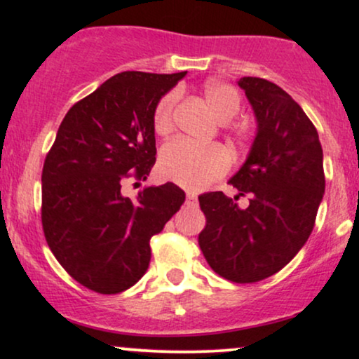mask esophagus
I'll use <instances>...</instances> for the list:
<instances>
[{"label":"esophagus","mask_w":359,"mask_h":359,"mask_svg":"<svg viewBox=\"0 0 359 359\" xmlns=\"http://www.w3.org/2000/svg\"><path fill=\"white\" fill-rule=\"evenodd\" d=\"M187 203L189 204H196L197 203V196L194 192H191V191L187 192Z\"/></svg>","instance_id":"34e87169"}]
</instances>
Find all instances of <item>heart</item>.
<instances>
[{
  "instance_id": "obj_1",
  "label": "heart",
  "mask_w": 359,
  "mask_h": 359,
  "mask_svg": "<svg viewBox=\"0 0 359 359\" xmlns=\"http://www.w3.org/2000/svg\"><path fill=\"white\" fill-rule=\"evenodd\" d=\"M177 93H168L154 111V128L158 135L170 133L174 128V109ZM203 100L219 123H228L241 111V94L231 84L221 81H209L203 88ZM160 174L182 187H208L228 172L229 156L219 147H194L182 140L168 142L160 150Z\"/></svg>"
}]
</instances>
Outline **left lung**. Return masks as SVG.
Masks as SVG:
<instances>
[{
    "instance_id": "obj_1",
    "label": "left lung",
    "mask_w": 359,
    "mask_h": 359,
    "mask_svg": "<svg viewBox=\"0 0 359 359\" xmlns=\"http://www.w3.org/2000/svg\"><path fill=\"white\" fill-rule=\"evenodd\" d=\"M257 137L229 182L252 196L248 208L222 192L199 196L205 228L199 246L222 278L253 283L277 273L306 245L325 179L319 135L304 109L273 82L241 77Z\"/></svg>"
}]
</instances>
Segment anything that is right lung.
<instances>
[{
  "mask_svg": "<svg viewBox=\"0 0 359 359\" xmlns=\"http://www.w3.org/2000/svg\"><path fill=\"white\" fill-rule=\"evenodd\" d=\"M187 72L116 74L62 119L42 172V226L53 257L97 294L133 287L150 265V240L184 204L175 184L123 196L155 163L154 111Z\"/></svg>",
  "mask_w": 359,
  "mask_h": 359,
  "instance_id": "add662e5",
  "label": "right lung"
}]
</instances>
